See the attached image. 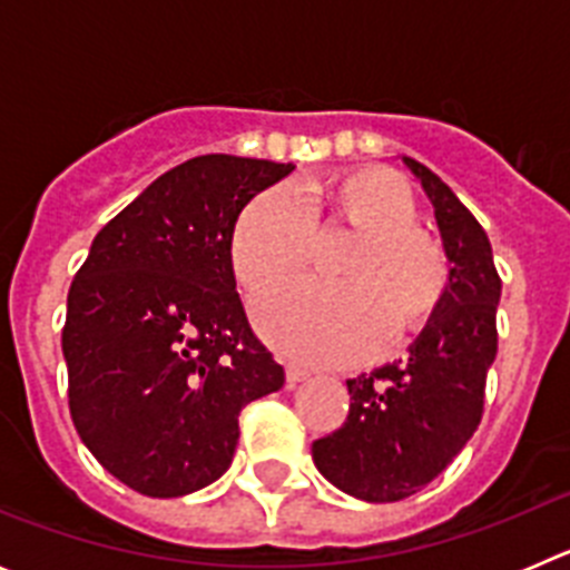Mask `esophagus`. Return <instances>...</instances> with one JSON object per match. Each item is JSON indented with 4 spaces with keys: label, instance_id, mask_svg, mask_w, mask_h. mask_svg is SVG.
I'll return each instance as SVG.
<instances>
[{
    "label": "esophagus",
    "instance_id": "esophagus-1",
    "mask_svg": "<svg viewBox=\"0 0 570 570\" xmlns=\"http://www.w3.org/2000/svg\"><path fill=\"white\" fill-rule=\"evenodd\" d=\"M305 380H308V371H302V367H296V365L285 367V385L288 387H296L299 382H305Z\"/></svg>",
    "mask_w": 570,
    "mask_h": 570
}]
</instances>
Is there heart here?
I'll list each match as a JSON object with an SVG mask.
<instances>
[{
	"label": "heart",
	"mask_w": 570,
	"mask_h": 570,
	"mask_svg": "<svg viewBox=\"0 0 570 570\" xmlns=\"http://www.w3.org/2000/svg\"><path fill=\"white\" fill-rule=\"evenodd\" d=\"M411 185L387 168L334 176L308 203L291 185L262 190L230 234V268L259 294L311 259L316 228H345L356 242L334 279H296L256 302V325L282 354L311 365H354L396 340L425 331L451 294V256L422 230Z\"/></svg>",
	"instance_id": "1"
}]
</instances>
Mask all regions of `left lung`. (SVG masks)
<instances>
[{
    "mask_svg": "<svg viewBox=\"0 0 570 570\" xmlns=\"http://www.w3.org/2000/svg\"><path fill=\"white\" fill-rule=\"evenodd\" d=\"M405 163L434 203L454 279L411 356L347 380L345 422L311 448L322 476L365 502L405 500L454 462L480 425L497 356L502 279L488 234L434 170Z\"/></svg>",
    "mask_w": 570,
    "mask_h": 570,
    "instance_id": "8db88e82",
    "label": "left lung"
}]
</instances>
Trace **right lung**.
<instances>
[{"label":"right lung","instance_id":"1","mask_svg":"<svg viewBox=\"0 0 570 570\" xmlns=\"http://www.w3.org/2000/svg\"><path fill=\"white\" fill-rule=\"evenodd\" d=\"M291 170L228 154L176 165L99 230L70 282V420L136 493L170 500L219 480L242 407L285 382L236 294L230 234Z\"/></svg>","mask_w":570,"mask_h":570}]
</instances>
